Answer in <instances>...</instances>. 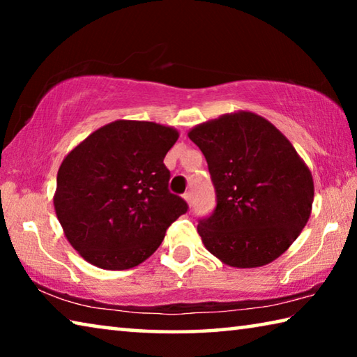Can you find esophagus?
<instances>
[{"label": "esophagus", "mask_w": 357, "mask_h": 357, "mask_svg": "<svg viewBox=\"0 0 357 357\" xmlns=\"http://www.w3.org/2000/svg\"><path fill=\"white\" fill-rule=\"evenodd\" d=\"M184 200L187 202V204H189V206H192V203H193L192 192H185V193H184Z\"/></svg>", "instance_id": "esophagus-1"}]
</instances>
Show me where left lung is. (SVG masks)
<instances>
[{"mask_svg":"<svg viewBox=\"0 0 357 357\" xmlns=\"http://www.w3.org/2000/svg\"><path fill=\"white\" fill-rule=\"evenodd\" d=\"M206 157L217 193L198 223L206 249L233 268H258L288 250L312 213L313 178L288 138L268 119L234 112L189 130Z\"/></svg>","mask_w":357,"mask_h":357,"instance_id":"1","label":"left lung"}]
</instances>
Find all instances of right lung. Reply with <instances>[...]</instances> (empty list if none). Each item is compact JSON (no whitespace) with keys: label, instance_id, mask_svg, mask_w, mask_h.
<instances>
[{"label":"right lung","instance_id":"1","mask_svg":"<svg viewBox=\"0 0 357 357\" xmlns=\"http://www.w3.org/2000/svg\"><path fill=\"white\" fill-rule=\"evenodd\" d=\"M179 132L118 119L94 130L61 162L53 204L70 245L98 268H135L157 250L187 211L168 192L164 165Z\"/></svg>","mask_w":357,"mask_h":357}]
</instances>
